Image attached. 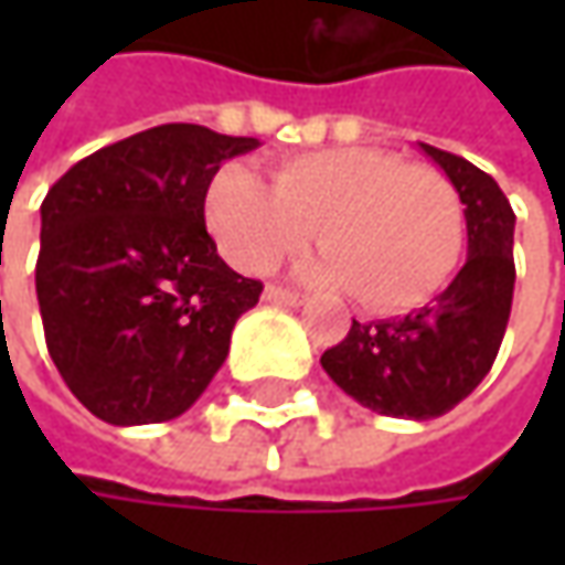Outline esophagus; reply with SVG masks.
<instances>
[{
	"instance_id": "obj_1",
	"label": "esophagus",
	"mask_w": 565,
	"mask_h": 565,
	"mask_svg": "<svg viewBox=\"0 0 565 565\" xmlns=\"http://www.w3.org/2000/svg\"><path fill=\"white\" fill-rule=\"evenodd\" d=\"M264 301H273V305H289V308H301L305 298L298 292H289V289H279V286H267L264 289Z\"/></svg>"
}]
</instances>
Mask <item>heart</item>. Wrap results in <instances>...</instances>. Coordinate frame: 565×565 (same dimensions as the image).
<instances>
[{
    "mask_svg": "<svg viewBox=\"0 0 565 565\" xmlns=\"http://www.w3.org/2000/svg\"><path fill=\"white\" fill-rule=\"evenodd\" d=\"M204 220L238 273L260 276L311 238L305 276L355 292L374 315H405L449 286L466 254V206L437 166L380 147H330L276 166L273 185L242 163L206 188Z\"/></svg>",
    "mask_w": 565,
    "mask_h": 565,
    "instance_id": "heart-1",
    "label": "heart"
}]
</instances>
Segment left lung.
<instances>
[{
    "mask_svg": "<svg viewBox=\"0 0 565 565\" xmlns=\"http://www.w3.org/2000/svg\"><path fill=\"white\" fill-rule=\"evenodd\" d=\"M466 204L468 257L430 305L405 317L352 320L349 337L320 355L352 399L390 418H440L488 377L512 308V213L507 194L456 153L418 143Z\"/></svg>",
    "mask_w": 565,
    "mask_h": 565,
    "instance_id": "obj_1",
    "label": "left lung"
}]
</instances>
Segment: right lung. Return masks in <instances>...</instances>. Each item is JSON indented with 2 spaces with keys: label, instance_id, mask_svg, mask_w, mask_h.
<instances>
[{
  "label": "right lung",
  "instance_id": "obj_1",
  "mask_svg": "<svg viewBox=\"0 0 565 565\" xmlns=\"http://www.w3.org/2000/svg\"><path fill=\"white\" fill-rule=\"evenodd\" d=\"M254 147L204 125H157L50 188L36 257L43 333L99 422H172L223 367L235 320L264 286L216 254L204 198L220 166Z\"/></svg>",
  "mask_w": 565,
  "mask_h": 565
}]
</instances>
